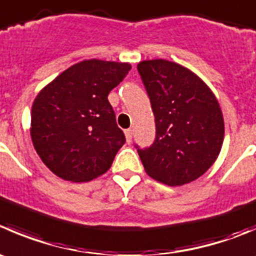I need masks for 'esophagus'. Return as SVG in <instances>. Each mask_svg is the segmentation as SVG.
<instances>
[{
	"label": "esophagus",
	"instance_id": "34e87169",
	"mask_svg": "<svg viewBox=\"0 0 256 256\" xmlns=\"http://www.w3.org/2000/svg\"><path fill=\"white\" fill-rule=\"evenodd\" d=\"M125 138H126V142L130 144L131 140H132V130H131V128L125 130Z\"/></svg>",
	"mask_w": 256,
	"mask_h": 256
}]
</instances>
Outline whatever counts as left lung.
<instances>
[{"label": "left lung", "instance_id": "8db88e82", "mask_svg": "<svg viewBox=\"0 0 256 256\" xmlns=\"http://www.w3.org/2000/svg\"><path fill=\"white\" fill-rule=\"evenodd\" d=\"M155 115L152 146L138 152L146 174L168 186L204 175L224 141V118L212 88L195 72L168 60L138 62Z\"/></svg>", "mask_w": 256, "mask_h": 256}]
</instances>
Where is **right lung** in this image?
Masks as SVG:
<instances>
[{
  "label": "right lung",
  "instance_id": "add662e5",
  "mask_svg": "<svg viewBox=\"0 0 256 256\" xmlns=\"http://www.w3.org/2000/svg\"><path fill=\"white\" fill-rule=\"evenodd\" d=\"M130 70L128 62L84 60L37 94L30 132L37 155L54 175L85 182L111 168L125 135L108 96Z\"/></svg>",
  "mask_w": 256,
  "mask_h": 256
}]
</instances>
